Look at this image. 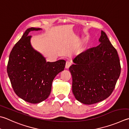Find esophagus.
Listing matches in <instances>:
<instances>
[{"label":"esophagus","instance_id":"34e87169","mask_svg":"<svg viewBox=\"0 0 129 129\" xmlns=\"http://www.w3.org/2000/svg\"><path fill=\"white\" fill-rule=\"evenodd\" d=\"M71 65V62L70 61V60H67L66 63V66L65 67H66V69H69Z\"/></svg>","mask_w":129,"mask_h":129}]
</instances>
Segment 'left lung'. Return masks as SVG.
Wrapping results in <instances>:
<instances>
[{
	"label": "left lung",
	"mask_w": 129,
	"mask_h": 129,
	"mask_svg": "<svg viewBox=\"0 0 129 129\" xmlns=\"http://www.w3.org/2000/svg\"><path fill=\"white\" fill-rule=\"evenodd\" d=\"M99 45L73 59L69 68L72 77V93L85 104L101 102L112 93L121 73L117 52L106 34L101 31Z\"/></svg>",
	"instance_id": "left-lung-1"
}]
</instances>
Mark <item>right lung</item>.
I'll list each match as a JSON object with an SVG mask.
<instances>
[{
  "label": "right lung",
  "mask_w": 129,
  "mask_h": 129,
  "mask_svg": "<svg viewBox=\"0 0 129 129\" xmlns=\"http://www.w3.org/2000/svg\"><path fill=\"white\" fill-rule=\"evenodd\" d=\"M27 29L12 49L7 66V73L17 95L28 103H39L48 98L54 77L65 67L63 59L47 62L45 58L33 48L30 31Z\"/></svg>",
  "instance_id": "obj_1"
}]
</instances>
